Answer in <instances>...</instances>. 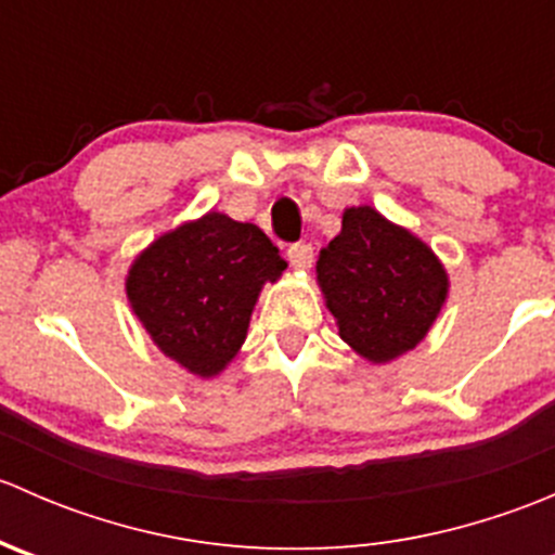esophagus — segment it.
<instances>
[{"mask_svg":"<svg viewBox=\"0 0 555 555\" xmlns=\"http://www.w3.org/2000/svg\"><path fill=\"white\" fill-rule=\"evenodd\" d=\"M287 260H289V266L298 268V271H309L311 262H313V246L306 244V242L289 244L287 246Z\"/></svg>","mask_w":555,"mask_h":555,"instance_id":"34e87169","label":"esophagus"}]
</instances>
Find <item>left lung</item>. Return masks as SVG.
I'll list each match as a JSON object with an SVG mask.
<instances>
[{"mask_svg":"<svg viewBox=\"0 0 555 555\" xmlns=\"http://www.w3.org/2000/svg\"><path fill=\"white\" fill-rule=\"evenodd\" d=\"M317 279L340 338L371 362L413 349L449 293L433 249L371 206L344 211L340 233L319 255Z\"/></svg>","mask_w":555,"mask_h":555,"instance_id":"1","label":"left lung"}]
</instances>
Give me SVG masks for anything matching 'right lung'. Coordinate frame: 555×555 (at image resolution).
<instances>
[{"label":"right lung","mask_w":555,"mask_h":555,"mask_svg":"<svg viewBox=\"0 0 555 555\" xmlns=\"http://www.w3.org/2000/svg\"><path fill=\"white\" fill-rule=\"evenodd\" d=\"M284 268L260 228L209 211L144 249L126 293L160 351L209 378L242 349L262 284Z\"/></svg>","instance_id":"1"}]
</instances>
